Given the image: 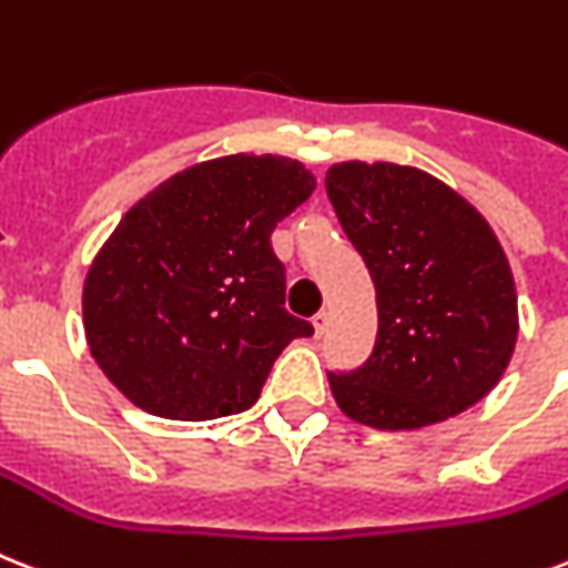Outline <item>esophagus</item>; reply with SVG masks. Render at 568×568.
I'll return each mask as SVG.
<instances>
[{
    "label": "esophagus",
    "mask_w": 568,
    "mask_h": 568,
    "mask_svg": "<svg viewBox=\"0 0 568 568\" xmlns=\"http://www.w3.org/2000/svg\"><path fill=\"white\" fill-rule=\"evenodd\" d=\"M312 326H315V335L321 338L326 332V326H329V315H326V312H317V315L312 317Z\"/></svg>",
    "instance_id": "34e87169"
}]
</instances>
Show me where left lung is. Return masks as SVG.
<instances>
[{"mask_svg": "<svg viewBox=\"0 0 568 568\" xmlns=\"http://www.w3.org/2000/svg\"><path fill=\"white\" fill-rule=\"evenodd\" d=\"M326 195L379 312L371 358L329 373L338 408L385 432L467 412L496 388L519 332L514 274L490 224L412 165L335 163Z\"/></svg>", "mask_w": 568, "mask_h": 568, "instance_id": "obj_1", "label": "left lung"}]
</instances>
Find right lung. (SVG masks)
Returning <instances> with one entry per match:
<instances>
[{"label":"right lung","instance_id":"obj_1","mask_svg":"<svg viewBox=\"0 0 568 568\" xmlns=\"http://www.w3.org/2000/svg\"><path fill=\"white\" fill-rule=\"evenodd\" d=\"M315 192L288 156L189 165L124 212L84 280L90 353L136 408L215 419L251 408L312 324L285 312L271 233Z\"/></svg>","mask_w":568,"mask_h":568}]
</instances>
